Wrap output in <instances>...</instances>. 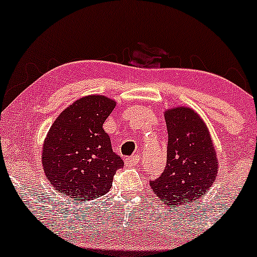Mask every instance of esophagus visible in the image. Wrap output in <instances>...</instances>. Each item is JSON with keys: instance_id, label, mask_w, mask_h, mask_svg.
<instances>
[{"instance_id": "1", "label": "esophagus", "mask_w": 257, "mask_h": 257, "mask_svg": "<svg viewBox=\"0 0 257 257\" xmlns=\"http://www.w3.org/2000/svg\"><path fill=\"white\" fill-rule=\"evenodd\" d=\"M139 162H140V157L138 155L131 156V157L125 158V166L126 167H135L138 166Z\"/></svg>"}]
</instances>
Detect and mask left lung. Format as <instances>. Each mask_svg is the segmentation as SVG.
<instances>
[{
  "mask_svg": "<svg viewBox=\"0 0 257 257\" xmlns=\"http://www.w3.org/2000/svg\"><path fill=\"white\" fill-rule=\"evenodd\" d=\"M167 166L150 181L153 193L174 208L193 202L209 191L217 175V158L208 129L188 107L166 112Z\"/></svg>",
  "mask_w": 257,
  "mask_h": 257,
  "instance_id": "left-lung-1",
  "label": "left lung"
}]
</instances>
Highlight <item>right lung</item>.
Masks as SVG:
<instances>
[{
  "instance_id": "1",
  "label": "right lung",
  "mask_w": 257,
  "mask_h": 257,
  "mask_svg": "<svg viewBox=\"0 0 257 257\" xmlns=\"http://www.w3.org/2000/svg\"><path fill=\"white\" fill-rule=\"evenodd\" d=\"M116 106L113 100L89 95L60 113L43 145L47 178L70 199H96L110 191L114 174L124 166L112 150L102 124Z\"/></svg>"
}]
</instances>
